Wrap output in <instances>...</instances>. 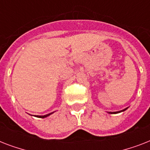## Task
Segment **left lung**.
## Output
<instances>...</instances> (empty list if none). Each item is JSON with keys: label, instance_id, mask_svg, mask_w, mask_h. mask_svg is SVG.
Here are the masks:
<instances>
[{"label": "left lung", "instance_id": "1", "mask_svg": "<svg viewBox=\"0 0 150 150\" xmlns=\"http://www.w3.org/2000/svg\"><path fill=\"white\" fill-rule=\"evenodd\" d=\"M125 110H127V108H125V109L122 110H121V111H117V112H109L110 114H117V113H120V112H122V111H125Z\"/></svg>", "mask_w": 150, "mask_h": 150}]
</instances>
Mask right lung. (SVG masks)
Here are the masks:
<instances>
[{
    "mask_svg": "<svg viewBox=\"0 0 150 150\" xmlns=\"http://www.w3.org/2000/svg\"><path fill=\"white\" fill-rule=\"evenodd\" d=\"M51 114H53V113H50V114H46V115H43V116H36V117H40V118H44V117H48L49 115H50Z\"/></svg>",
    "mask_w": 150,
    "mask_h": 150,
    "instance_id": "add662e5",
    "label": "right lung"
}]
</instances>
